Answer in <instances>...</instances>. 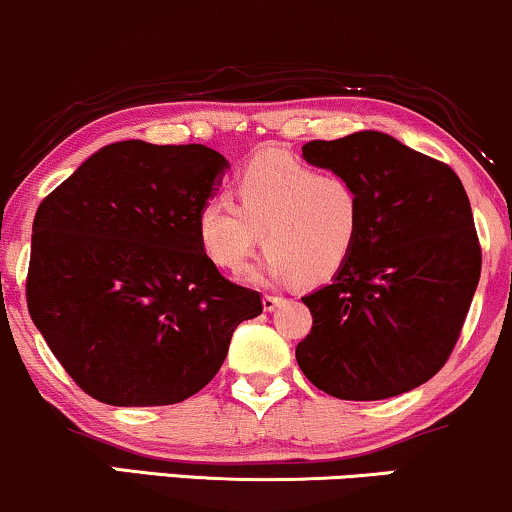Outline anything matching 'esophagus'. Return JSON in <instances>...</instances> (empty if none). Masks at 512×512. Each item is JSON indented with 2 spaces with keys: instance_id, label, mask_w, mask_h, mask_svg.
Instances as JSON below:
<instances>
[{
  "instance_id": "34e87169",
  "label": "esophagus",
  "mask_w": 512,
  "mask_h": 512,
  "mask_svg": "<svg viewBox=\"0 0 512 512\" xmlns=\"http://www.w3.org/2000/svg\"><path fill=\"white\" fill-rule=\"evenodd\" d=\"M281 302H283L281 295H264V297H262L264 312H274V309H276Z\"/></svg>"
}]
</instances>
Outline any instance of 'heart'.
<instances>
[{"label": "heart", "instance_id": "heart-1", "mask_svg": "<svg viewBox=\"0 0 512 512\" xmlns=\"http://www.w3.org/2000/svg\"><path fill=\"white\" fill-rule=\"evenodd\" d=\"M236 203L212 198L198 212V238L219 269L241 271L262 241L264 274L300 286L328 281L357 248L364 200L340 172L260 155L236 179Z\"/></svg>", "mask_w": 512, "mask_h": 512}]
</instances>
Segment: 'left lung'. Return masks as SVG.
<instances>
[{
    "label": "left lung",
    "instance_id": "left-lung-1",
    "mask_svg": "<svg viewBox=\"0 0 512 512\" xmlns=\"http://www.w3.org/2000/svg\"><path fill=\"white\" fill-rule=\"evenodd\" d=\"M302 155L357 184L364 222L331 286L302 297L314 321L297 364L309 383L349 401L428 383L454 352L482 271L461 179L383 132L316 139Z\"/></svg>",
    "mask_w": 512,
    "mask_h": 512
}]
</instances>
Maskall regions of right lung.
<instances>
[{
	"mask_svg": "<svg viewBox=\"0 0 512 512\" xmlns=\"http://www.w3.org/2000/svg\"><path fill=\"white\" fill-rule=\"evenodd\" d=\"M229 167L203 144L118 141L37 208L28 312L82 392L111 406H165L215 378L257 290L219 274L198 212Z\"/></svg>",
	"mask_w": 512,
	"mask_h": 512,
	"instance_id": "add662e5",
	"label": "right lung"
}]
</instances>
